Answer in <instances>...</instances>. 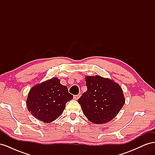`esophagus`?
<instances>
[{"instance_id": "esophagus-1", "label": "esophagus", "mask_w": 155, "mask_h": 155, "mask_svg": "<svg viewBox=\"0 0 155 155\" xmlns=\"http://www.w3.org/2000/svg\"><path fill=\"white\" fill-rule=\"evenodd\" d=\"M79 97H80V94H78V95H75L74 96V98L75 100H78Z\"/></svg>"}]
</instances>
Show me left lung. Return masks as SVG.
Here are the masks:
<instances>
[{"mask_svg":"<svg viewBox=\"0 0 155 155\" xmlns=\"http://www.w3.org/2000/svg\"><path fill=\"white\" fill-rule=\"evenodd\" d=\"M87 91L78 100L84 115L91 122H109L125 104L123 91L118 83L100 76H87Z\"/></svg>","mask_w":155,"mask_h":155,"instance_id":"obj_1","label":"left lung"}]
</instances>
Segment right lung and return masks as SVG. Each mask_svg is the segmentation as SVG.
Listing matches in <instances>:
<instances>
[{"mask_svg":"<svg viewBox=\"0 0 155 155\" xmlns=\"http://www.w3.org/2000/svg\"><path fill=\"white\" fill-rule=\"evenodd\" d=\"M73 99L67 86L57 78L32 87L28 93L26 106L35 118L50 123L62 114L66 104Z\"/></svg>","mask_w":155,"mask_h":155,"instance_id":"add662e5","label":"right lung"}]
</instances>
